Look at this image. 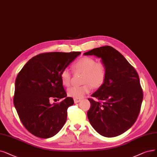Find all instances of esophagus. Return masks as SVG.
<instances>
[{
	"mask_svg": "<svg viewBox=\"0 0 157 157\" xmlns=\"http://www.w3.org/2000/svg\"><path fill=\"white\" fill-rule=\"evenodd\" d=\"M80 101V99H76V98L74 99V102L75 103H78Z\"/></svg>",
	"mask_w": 157,
	"mask_h": 157,
	"instance_id": "obj_1",
	"label": "esophagus"
}]
</instances>
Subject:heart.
Listing matches in <instances>:
<instances>
[{
  "instance_id": "1",
  "label": "heart",
  "mask_w": 157,
  "mask_h": 157,
  "mask_svg": "<svg viewBox=\"0 0 157 157\" xmlns=\"http://www.w3.org/2000/svg\"><path fill=\"white\" fill-rule=\"evenodd\" d=\"M75 73H82V83L83 86L71 87L67 90V95L76 99L82 98L93 88L101 87L107 77V66L103 61H98L90 57H83L78 60L73 66ZM62 84L66 87L71 85L72 73L68 70H62L60 75Z\"/></svg>"
}]
</instances>
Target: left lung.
Masks as SVG:
<instances>
[{
    "instance_id": "left-lung-1",
    "label": "left lung",
    "mask_w": 157,
    "mask_h": 157,
    "mask_svg": "<svg viewBox=\"0 0 157 157\" xmlns=\"http://www.w3.org/2000/svg\"><path fill=\"white\" fill-rule=\"evenodd\" d=\"M84 54L101 58L107 66L105 82L88 98L91 104L87 113L89 121L104 136L120 135L133 126L139 115L143 91L139 75L111 46L95 48Z\"/></svg>"
}]
</instances>
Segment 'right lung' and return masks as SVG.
<instances>
[{"label":"right lung","instance_id":"obj_1","mask_svg":"<svg viewBox=\"0 0 157 157\" xmlns=\"http://www.w3.org/2000/svg\"><path fill=\"white\" fill-rule=\"evenodd\" d=\"M81 52H49L31 58L18 73L13 104L24 126L33 135L48 139L62 129L67 109L74 103L66 97L60 75ZM59 103L51 105V99Z\"/></svg>","mask_w":157,"mask_h":157}]
</instances>
